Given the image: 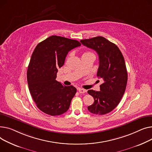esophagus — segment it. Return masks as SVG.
Masks as SVG:
<instances>
[{"instance_id": "34e87169", "label": "esophagus", "mask_w": 152, "mask_h": 152, "mask_svg": "<svg viewBox=\"0 0 152 152\" xmlns=\"http://www.w3.org/2000/svg\"><path fill=\"white\" fill-rule=\"evenodd\" d=\"M78 90L80 94H83L86 92V90H85V89H82V88H78Z\"/></svg>"}]
</instances>
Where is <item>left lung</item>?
I'll return each instance as SVG.
<instances>
[{
  "label": "left lung",
  "mask_w": 152,
  "mask_h": 152,
  "mask_svg": "<svg viewBox=\"0 0 152 152\" xmlns=\"http://www.w3.org/2000/svg\"><path fill=\"white\" fill-rule=\"evenodd\" d=\"M80 42L97 52L99 60L97 76L104 80L100 85V91H88L94 99V103L88 107V110L99 115L108 113L118 105L126 90L128 73L124 57L115 44L103 37Z\"/></svg>",
  "instance_id": "1"
}]
</instances>
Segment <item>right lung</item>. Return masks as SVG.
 I'll use <instances>...</instances> for the list:
<instances>
[{
  "instance_id": "obj_1",
  "label": "right lung",
  "mask_w": 152,
  "mask_h": 152,
  "mask_svg": "<svg viewBox=\"0 0 152 152\" xmlns=\"http://www.w3.org/2000/svg\"><path fill=\"white\" fill-rule=\"evenodd\" d=\"M81 45L78 41L52 35L34 50L27 72L29 91L37 107L56 116L69 109L77 89L56 80L58 69L64 64L69 51Z\"/></svg>"
}]
</instances>
